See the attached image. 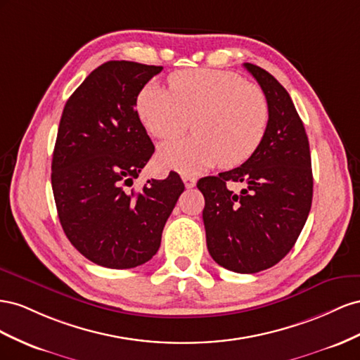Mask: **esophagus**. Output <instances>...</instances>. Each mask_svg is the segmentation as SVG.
<instances>
[{"instance_id":"esophagus-1","label":"esophagus","mask_w":360,"mask_h":360,"mask_svg":"<svg viewBox=\"0 0 360 360\" xmlns=\"http://www.w3.org/2000/svg\"><path fill=\"white\" fill-rule=\"evenodd\" d=\"M182 179H184V184H186V187L187 188H193L194 186H196V178L194 176H182Z\"/></svg>"}]
</instances>
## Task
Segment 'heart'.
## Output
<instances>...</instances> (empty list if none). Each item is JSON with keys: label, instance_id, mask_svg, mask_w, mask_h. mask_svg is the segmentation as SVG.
I'll return each instance as SVG.
<instances>
[{"label": "heart", "instance_id": "obj_1", "mask_svg": "<svg viewBox=\"0 0 360 360\" xmlns=\"http://www.w3.org/2000/svg\"><path fill=\"white\" fill-rule=\"evenodd\" d=\"M136 110L150 136L169 140L181 136L193 119L194 136L164 143L158 150L162 167L196 174L220 162L237 167L259 149L269 127L264 91L235 72L184 69L169 77V89L158 83L143 87Z\"/></svg>", "mask_w": 360, "mask_h": 360}]
</instances>
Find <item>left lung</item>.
<instances>
[{
    "mask_svg": "<svg viewBox=\"0 0 360 360\" xmlns=\"http://www.w3.org/2000/svg\"><path fill=\"white\" fill-rule=\"evenodd\" d=\"M269 102V127L259 149L240 167L202 178V212L212 259L235 273H258L285 258L312 205L311 150L291 96L271 74L244 63ZM228 181H243L237 195Z\"/></svg>",
    "mask_w": 360,
    "mask_h": 360,
    "instance_id": "left-lung-1",
    "label": "left lung"
}]
</instances>
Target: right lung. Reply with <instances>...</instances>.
Segmentation results:
<instances>
[{"label": "right lung", "mask_w": 360, "mask_h": 360, "mask_svg": "<svg viewBox=\"0 0 360 360\" xmlns=\"http://www.w3.org/2000/svg\"><path fill=\"white\" fill-rule=\"evenodd\" d=\"M161 70L107 61L72 94L60 119L51 184L61 228L81 255L107 269H132L158 252L186 188L176 172L129 188L155 152L136 99Z\"/></svg>", "instance_id": "1"}]
</instances>
